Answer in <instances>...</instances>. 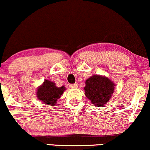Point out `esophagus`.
<instances>
[{
  "label": "esophagus",
  "mask_w": 150,
  "mask_h": 150,
  "mask_svg": "<svg viewBox=\"0 0 150 150\" xmlns=\"http://www.w3.org/2000/svg\"><path fill=\"white\" fill-rule=\"evenodd\" d=\"M70 87L71 88H78V85L77 84H70Z\"/></svg>",
  "instance_id": "esophagus-1"
}]
</instances>
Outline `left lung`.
Returning a JSON list of instances; mask_svg holds the SVG:
<instances>
[{
    "label": "left lung",
    "mask_w": 150,
    "mask_h": 150,
    "mask_svg": "<svg viewBox=\"0 0 150 150\" xmlns=\"http://www.w3.org/2000/svg\"><path fill=\"white\" fill-rule=\"evenodd\" d=\"M85 96L92 105L102 107L111 99L114 92L115 84L109 77L93 75L85 81Z\"/></svg>",
    "instance_id": "obj_1"
}]
</instances>
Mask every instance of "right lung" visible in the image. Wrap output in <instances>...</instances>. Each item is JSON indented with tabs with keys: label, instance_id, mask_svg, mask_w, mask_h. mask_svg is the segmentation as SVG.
<instances>
[{
	"label": "right lung",
	"instance_id": "right-lung-1",
	"mask_svg": "<svg viewBox=\"0 0 150 150\" xmlns=\"http://www.w3.org/2000/svg\"><path fill=\"white\" fill-rule=\"evenodd\" d=\"M66 91V87L57 86L54 81L45 79L42 84L37 88V98L41 102L50 106H54L57 100Z\"/></svg>",
	"mask_w": 150,
	"mask_h": 150
}]
</instances>
